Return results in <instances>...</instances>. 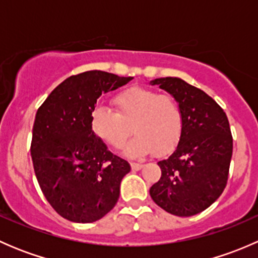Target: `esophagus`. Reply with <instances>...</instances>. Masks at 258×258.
Instances as JSON below:
<instances>
[{
  "instance_id": "esophagus-1",
  "label": "esophagus",
  "mask_w": 258,
  "mask_h": 258,
  "mask_svg": "<svg viewBox=\"0 0 258 258\" xmlns=\"http://www.w3.org/2000/svg\"><path fill=\"white\" fill-rule=\"evenodd\" d=\"M131 167H132V170H134V171H139V170H141L142 167H144V165H142V163L132 162L131 163Z\"/></svg>"
}]
</instances>
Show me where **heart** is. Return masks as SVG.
Wrapping results in <instances>:
<instances>
[{
  "label": "heart",
  "instance_id": "heart-1",
  "mask_svg": "<svg viewBox=\"0 0 258 258\" xmlns=\"http://www.w3.org/2000/svg\"><path fill=\"white\" fill-rule=\"evenodd\" d=\"M116 112L97 106L91 112L90 126L105 144L119 150L126 145L131 126L135 137L126 147L132 157L153 152L166 155L177 147L183 134L182 108L171 95H158L150 88L132 86L112 97Z\"/></svg>",
  "mask_w": 258,
  "mask_h": 258
}]
</instances>
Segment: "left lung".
Segmentation results:
<instances>
[{
    "instance_id": "left-lung-1",
    "label": "left lung",
    "mask_w": 258,
    "mask_h": 258,
    "mask_svg": "<svg viewBox=\"0 0 258 258\" xmlns=\"http://www.w3.org/2000/svg\"><path fill=\"white\" fill-rule=\"evenodd\" d=\"M170 92L183 112V134L175 152L158 162L161 177L150 188L153 201L176 216L210 207L225 189L233 140L225 111L206 92L177 77L153 80Z\"/></svg>"
}]
</instances>
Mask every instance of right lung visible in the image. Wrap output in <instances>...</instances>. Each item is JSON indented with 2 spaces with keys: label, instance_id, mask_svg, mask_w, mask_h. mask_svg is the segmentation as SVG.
<instances>
[{
  "label": "right lung",
  "instance_id": "obj_1",
  "mask_svg": "<svg viewBox=\"0 0 258 258\" xmlns=\"http://www.w3.org/2000/svg\"><path fill=\"white\" fill-rule=\"evenodd\" d=\"M132 77L86 71L59 83L36 113L31 141L33 170L52 209L72 222L90 223L117 204L130 163L92 132L91 112L103 92Z\"/></svg>",
  "mask_w": 258,
  "mask_h": 258
}]
</instances>
